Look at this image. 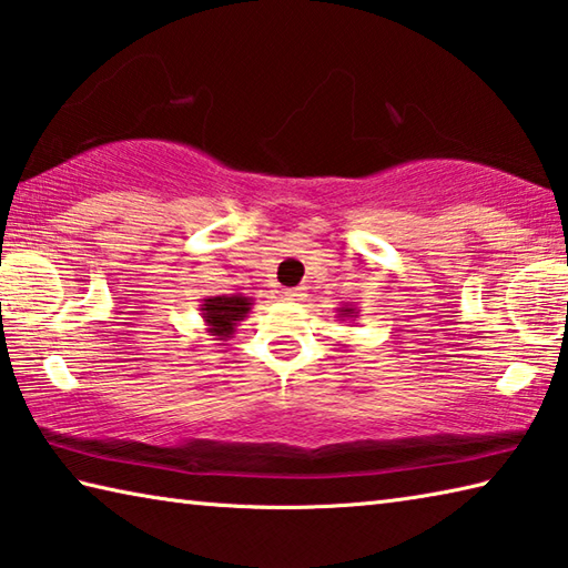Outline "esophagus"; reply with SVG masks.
Instances as JSON below:
<instances>
[{"instance_id": "1", "label": "esophagus", "mask_w": 568, "mask_h": 568, "mask_svg": "<svg viewBox=\"0 0 568 568\" xmlns=\"http://www.w3.org/2000/svg\"><path fill=\"white\" fill-rule=\"evenodd\" d=\"M298 296H302V288H284L282 292V298H286V302H294Z\"/></svg>"}]
</instances>
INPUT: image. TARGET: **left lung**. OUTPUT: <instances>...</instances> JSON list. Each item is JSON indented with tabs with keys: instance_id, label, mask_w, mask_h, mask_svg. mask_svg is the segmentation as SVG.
<instances>
[{
	"instance_id": "obj_1",
	"label": "left lung",
	"mask_w": 568,
	"mask_h": 568,
	"mask_svg": "<svg viewBox=\"0 0 568 568\" xmlns=\"http://www.w3.org/2000/svg\"><path fill=\"white\" fill-rule=\"evenodd\" d=\"M356 316H358V308L353 306V304H344L338 308V318L341 321H356Z\"/></svg>"
}]
</instances>
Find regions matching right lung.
Returning a JSON list of instances; mask_svg holds the SVG:
<instances>
[{
	"mask_svg": "<svg viewBox=\"0 0 568 568\" xmlns=\"http://www.w3.org/2000/svg\"><path fill=\"white\" fill-rule=\"evenodd\" d=\"M252 298L244 294H222V296H207L200 304V316L205 321L207 334L217 336L220 341L232 338L234 331L242 324L247 314L252 312Z\"/></svg>",
	"mask_w": 568,
	"mask_h": 568,
	"instance_id": "1",
	"label": "right lung"
}]
</instances>
